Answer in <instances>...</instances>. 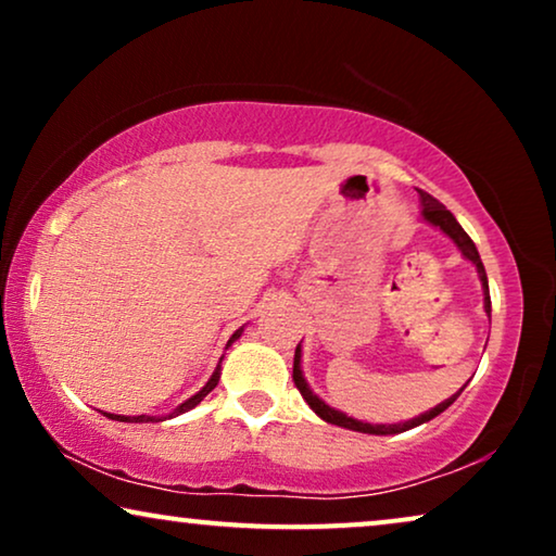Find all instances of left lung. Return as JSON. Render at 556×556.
Wrapping results in <instances>:
<instances>
[{
	"mask_svg": "<svg viewBox=\"0 0 556 556\" xmlns=\"http://www.w3.org/2000/svg\"><path fill=\"white\" fill-rule=\"evenodd\" d=\"M420 197H422V215H425V219H428V223H432L435 227H440V230H443L445 235H451V238L455 240V245L463 250V255H466L468 261L476 263L478 276H481V283H483V293H485V314L491 316L489 278H485V268H483V263H481V255H478V250L473 245V240H470L468 232L458 225V219L451 215V210H445L443 202H438L435 197L428 194V192H422V189H420ZM293 382H295V387H299V392L303 394V400H306L308 405H311V409H314L318 417H324L326 422L339 425V428L356 430V432H371V435H392V432H405L409 428H417V425L432 420V417L440 415V413H443V409L451 407L453 402L458 400V394L463 392V387H460V392H455L453 397H447L445 402H440L438 407H432L430 413L415 417V420H407V422H400V425H369V422L354 420V417H346L344 413H339V409L329 407V405H326V402L318 400L316 394L308 390L306 379H303V375H301V346H295V356H293Z\"/></svg>",
	"mask_w": 556,
	"mask_h": 556,
	"instance_id": "left-lung-1",
	"label": "left lung"
}]
</instances>
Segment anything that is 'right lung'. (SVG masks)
Segmentation results:
<instances>
[{"mask_svg":"<svg viewBox=\"0 0 556 556\" xmlns=\"http://www.w3.org/2000/svg\"><path fill=\"white\" fill-rule=\"evenodd\" d=\"M238 337H240V331H235V333H232V339H230V341H235V339H238ZM217 382H219V367L215 369V375H212V377H210V382H207V384H204V387H202V390L194 394V397H189L187 402H181V405H179L177 409H174V413H172V415H181V413H187V409H192L194 405H200V402H202L204 397H207V394H210L212 390H215V387H217ZM105 415H109V417H113V420H121V422H159V417H149V415H136V417H124V415H111V413H105ZM172 415H169V417H172Z\"/></svg>","mask_w":556,"mask_h":556,"instance_id":"add662e5","label":"right lung"}]
</instances>
